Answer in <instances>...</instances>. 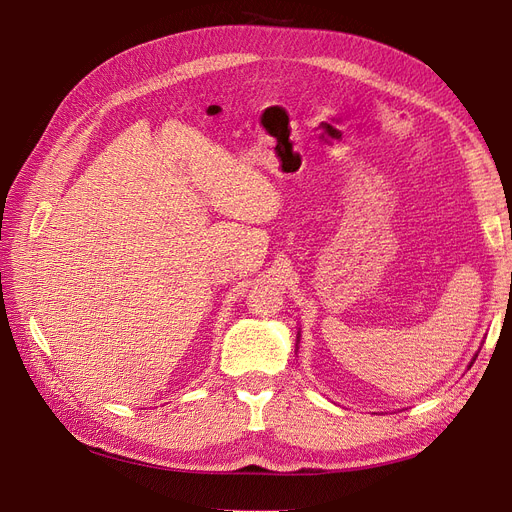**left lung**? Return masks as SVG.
I'll return each mask as SVG.
<instances>
[{"label": "left lung", "instance_id": "1", "mask_svg": "<svg viewBox=\"0 0 512 512\" xmlns=\"http://www.w3.org/2000/svg\"><path fill=\"white\" fill-rule=\"evenodd\" d=\"M476 356H478V354H474V359H472V363H474V361H476ZM472 363H470V367H472Z\"/></svg>", "mask_w": 512, "mask_h": 512}]
</instances>
